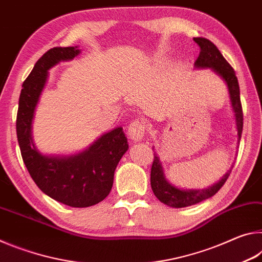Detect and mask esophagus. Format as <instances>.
Listing matches in <instances>:
<instances>
[{"label": "esophagus", "instance_id": "obj_1", "mask_svg": "<svg viewBox=\"0 0 262 262\" xmlns=\"http://www.w3.org/2000/svg\"><path fill=\"white\" fill-rule=\"evenodd\" d=\"M145 129H147V125H145V121L142 120V119H137V120L133 121L129 126H128V136L130 137V140L134 142L142 141L144 137Z\"/></svg>", "mask_w": 262, "mask_h": 262}]
</instances>
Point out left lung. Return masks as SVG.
Listing matches in <instances>:
<instances>
[{
	"mask_svg": "<svg viewBox=\"0 0 262 262\" xmlns=\"http://www.w3.org/2000/svg\"><path fill=\"white\" fill-rule=\"evenodd\" d=\"M194 41L200 47V54L195 61L194 68L198 69H211L217 76L223 79L227 84L230 103L233 111L234 121H236L238 143L241 142L243 132V110L241 104V92H239V84L236 76V73L228 61L224 59L214 43L206 38H194ZM155 147L152 151H155ZM231 173V168L225 173L220 181L216 184L202 189H189L181 188L173 185L166 179L164 168L158 154L154 152V163L151 166V173H150V184L154 194L164 205L172 208H184L188 206L196 205L203 200H207L219 192L222 186Z\"/></svg>",
	"mask_w": 262,
	"mask_h": 262,
	"instance_id": "left-lung-1",
	"label": "left lung"
}]
</instances>
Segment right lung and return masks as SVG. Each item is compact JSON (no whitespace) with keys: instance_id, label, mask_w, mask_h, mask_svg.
<instances>
[{"instance_id":"obj_1","label":"right lung","mask_w":262,"mask_h":262,"mask_svg":"<svg viewBox=\"0 0 262 262\" xmlns=\"http://www.w3.org/2000/svg\"><path fill=\"white\" fill-rule=\"evenodd\" d=\"M75 47H54L34 64L20 91L16 130L21 157L35 185L53 200L74 208L97 205L110 194L114 171L128 150L121 127L105 133L73 155H45L35 147L32 122L48 78V70L79 55Z\"/></svg>"}]
</instances>
